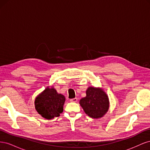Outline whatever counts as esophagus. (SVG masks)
Listing matches in <instances>:
<instances>
[{"label":"esophagus","instance_id":"obj_1","mask_svg":"<svg viewBox=\"0 0 150 150\" xmlns=\"http://www.w3.org/2000/svg\"><path fill=\"white\" fill-rule=\"evenodd\" d=\"M70 101L72 102V103H76V102L78 101V98H73V99H70Z\"/></svg>","mask_w":150,"mask_h":150}]
</instances>
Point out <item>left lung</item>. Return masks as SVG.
Returning a JSON list of instances; mask_svg holds the SVG:
<instances>
[{
    "label": "left lung",
    "instance_id": "8db88e82",
    "mask_svg": "<svg viewBox=\"0 0 150 150\" xmlns=\"http://www.w3.org/2000/svg\"><path fill=\"white\" fill-rule=\"evenodd\" d=\"M86 96L79 101L80 106L88 116L99 119L106 115L110 108L108 94L101 88L89 86L86 91Z\"/></svg>",
    "mask_w": 150,
    "mask_h": 150
}]
</instances>
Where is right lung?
Returning <instances> with one entry per match:
<instances>
[{
	"mask_svg": "<svg viewBox=\"0 0 150 150\" xmlns=\"http://www.w3.org/2000/svg\"><path fill=\"white\" fill-rule=\"evenodd\" d=\"M65 101L64 95L58 93L53 86H47L35 98V109L44 118L53 119L62 112Z\"/></svg>",
	"mask_w": 150,
	"mask_h": 150,
	"instance_id": "right-lung-1",
	"label": "right lung"
}]
</instances>
